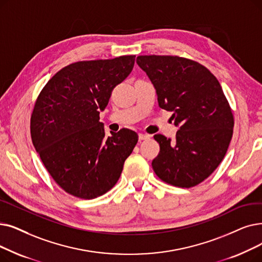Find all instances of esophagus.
<instances>
[{
  "mask_svg": "<svg viewBox=\"0 0 262 262\" xmlns=\"http://www.w3.org/2000/svg\"><path fill=\"white\" fill-rule=\"evenodd\" d=\"M151 136L147 135V134H139V140H146V139H150Z\"/></svg>",
  "mask_w": 262,
  "mask_h": 262,
  "instance_id": "34e87169",
  "label": "esophagus"
}]
</instances>
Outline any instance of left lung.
Instances as JSON below:
<instances>
[{
  "instance_id": "left-lung-1",
  "label": "left lung",
  "mask_w": 262,
  "mask_h": 262,
  "mask_svg": "<svg viewBox=\"0 0 262 262\" xmlns=\"http://www.w3.org/2000/svg\"><path fill=\"white\" fill-rule=\"evenodd\" d=\"M138 66L156 90L158 106L171 111L176 140L155 135L161 151L156 176L168 184L192 187L212 174L228 149L233 116L223 89L203 65L171 55H139Z\"/></svg>"
}]
</instances>
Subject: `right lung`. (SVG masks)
<instances>
[{
    "label": "right lung",
    "instance_id": "1",
    "mask_svg": "<svg viewBox=\"0 0 262 262\" xmlns=\"http://www.w3.org/2000/svg\"><path fill=\"white\" fill-rule=\"evenodd\" d=\"M136 55L67 65L43 86L31 117L34 147L50 176L81 199L104 195L118 182L138 141L123 128L106 137L99 113L126 78Z\"/></svg>",
    "mask_w": 262,
    "mask_h": 262
}]
</instances>
